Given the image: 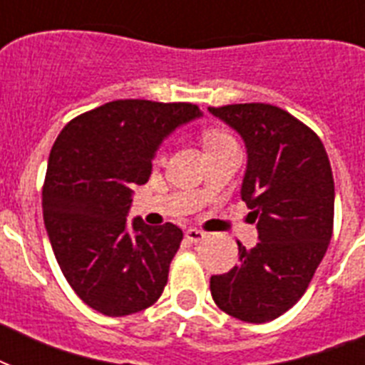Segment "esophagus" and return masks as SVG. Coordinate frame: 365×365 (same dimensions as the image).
<instances>
[{
    "label": "esophagus",
    "instance_id": "obj_1",
    "mask_svg": "<svg viewBox=\"0 0 365 365\" xmlns=\"http://www.w3.org/2000/svg\"><path fill=\"white\" fill-rule=\"evenodd\" d=\"M205 237L206 235L202 233V231H199V229H187V231H185V239L191 240V242H200Z\"/></svg>",
    "mask_w": 365,
    "mask_h": 365
}]
</instances>
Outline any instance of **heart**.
Wrapping results in <instances>:
<instances>
[{
    "label": "heart",
    "instance_id": "b5f03b06",
    "mask_svg": "<svg viewBox=\"0 0 365 365\" xmlns=\"http://www.w3.org/2000/svg\"><path fill=\"white\" fill-rule=\"evenodd\" d=\"M205 143H206V149H208V151H214V149L231 145V143H235V140L229 136L227 132L214 128V130H208L205 134ZM159 159H163V153H159Z\"/></svg>",
    "mask_w": 365,
    "mask_h": 365
}]
</instances>
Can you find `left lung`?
<instances>
[{"label":"left lung","mask_w":365,"mask_h":365,"mask_svg":"<svg viewBox=\"0 0 365 365\" xmlns=\"http://www.w3.org/2000/svg\"><path fill=\"white\" fill-rule=\"evenodd\" d=\"M246 145L240 197L257 222L254 248L239 242V265L210 278L223 312L263 324L305 294L334 231L335 187L324 143L288 111L271 104L208 108Z\"/></svg>","instance_id":"obj_1"}]
</instances>
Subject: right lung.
<instances>
[{
	"mask_svg": "<svg viewBox=\"0 0 365 365\" xmlns=\"http://www.w3.org/2000/svg\"><path fill=\"white\" fill-rule=\"evenodd\" d=\"M195 104L115 100L64 126L48 155L43 220L54 257L79 297L106 317H126L159 299L183 239L174 223L126 216L132 189L151 174L157 149L200 119Z\"/></svg>",
	"mask_w": 365,
	"mask_h": 365,
	"instance_id": "add662e5",
	"label": "right lung"
}]
</instances>
